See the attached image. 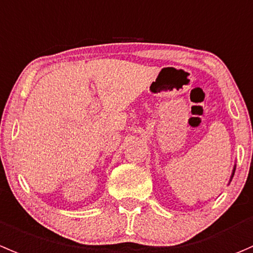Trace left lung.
<instances>
[{"label":"left lung","mask_w":253,"mask_h":253,"mask_svg":"<svg viewBox=\"0 0 253 253\" xmlns=\"http://www.w3.org/2000/svg\"><path fill=\"white\" fill-rule=\"evenodd\" d=\"M234 173H235V169H234ZM234 173H232V176H234ZM232 176H231V178H232Z\"/></svg>","instance_id":"obj_1"}]
</instances>
